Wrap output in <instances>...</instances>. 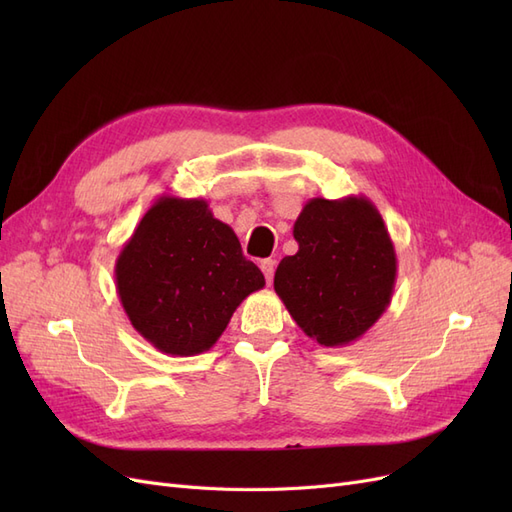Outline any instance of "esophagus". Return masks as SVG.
I'll list each match as a JSON object with an SVG mask.
<instances>
[{"label": "esophagus", "mask_w": 512, "mask_h": 512, "mask_svg": "<svg viewBox=\"0 0 512 512\" xmlns=\"http://www.w3.org/2000/svg\"><path fill=\"white\" fill-rule=\"evenodd\" d=\"M260 271L265 273L267 284H271L273 282V273H275V260H271V258L260 260Z\"/></svg>", "instance_id": "34e87169"}]
</instances>
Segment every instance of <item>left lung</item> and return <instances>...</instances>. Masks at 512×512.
<instances>
[{
  "instance_id": "8db88e82",
  "label": "left lung",
  "mask_w": 512,
  "mask_h": 512,
  "mask_svg": "<svg viewBox=\"0 0 512 512\" xmlns=\"http://www.w3.org/2000/svg\"><path fill=\"white\" fill-rule=\"evenodd\" d=\"M299 252L273 288L307 337L327 348L363 337L391 303L397 256L376 205L365 196L312 198L292 230Z\"/></svg>"
}]
</instances>
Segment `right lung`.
<instances>
[{
	"instance_id": "right-lung-1",
	"label": "right lung",
	"mask_w": 512,
	"mask_h": 512,
	"mask_svg": "<svg viewBox=\"0 0 512 512\" xmlns=\"http://www.w3.org/2000/svg\"><path fill=\"white\" fill-rule=\"evenodd\" d=\"M115 282L132 327L153 348L194 356L218 342L265 275L207 200L164 194L121 247Z\"/></svg>"
}]
</instances>
